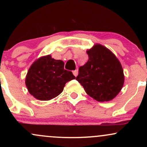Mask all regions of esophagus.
I'll return each mask as SVG.
<instances>
[{"label":"esophagus","instance_id":"1","mask_svg":"<svg viewBox=\"0 0 147 147\" xmlns=\"http://www.w3.org/2000/svg\"><path fill=\"white\" fill-rule=\"evenodd\" d=\"M72 72H73V75H75V77H77V75H78V70H74V71Z\"/></svg>","mask_w":147,"mask_h":147}]
</instances>
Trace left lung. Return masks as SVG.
<instances>
[{"instance_id": "obj_1", "label": "left lung", "mask_w": 147, "mask_h": 147, "mask_svg": "<svg viewBox=\"0 0 147 147\" xmlns=\"http://www.w3.org/2000/svg\"><path fill=\"white\" fill-rule=\"evenodd\" d=\"M87 54L88 60L79 67L76 79L95 100H111L120 92L124 84L120 62L109 49L99 44L88 50Z\"/></svg>"}]
</instances>
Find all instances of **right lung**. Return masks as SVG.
Returning a JSON list of instances; mask_svg holds the SVG:
<instances>
[{"mask_svg": "<svg viewBox=\"0 0 147 147\" xmlns=\"http://www.w3.org/2000/svg\"><path fill=\"white\" fill-rule=\"evenodd\" d=\"M72 72L64 69V62L50 55L41 57L31 65L27 74L25 84L35 98L50 100L62 92L65 84L75 79Z\"/></svg>", "mask_w": 147, "mask_h": 147, "instance_id": "add662e5", "label": "right lung"}]
</instances>
